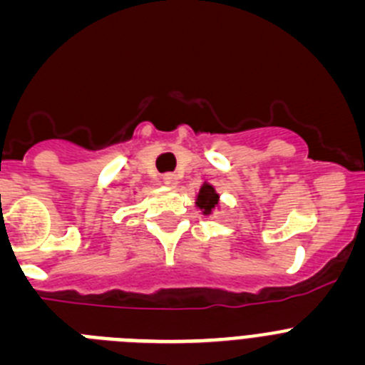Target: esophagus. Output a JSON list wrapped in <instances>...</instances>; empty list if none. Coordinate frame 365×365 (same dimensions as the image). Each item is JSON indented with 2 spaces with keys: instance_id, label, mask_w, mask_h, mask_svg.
<instances>
[{
  "instance_id": "esophagus-1",
  "label": "esophagus",
  "mask_w": 365,
  "mask_h": 365,
  "mask_svg": "<svg viewBox=\"0 0 365 365\" xmlns=\"http://www.w3.org/2000/svg\"><path fill=\"white\" fill-rule=\"evenodd\" d=\"M163 182L166 186H175L177 185V175H175V173H164Z\"/></svg>"
}]
</instances>
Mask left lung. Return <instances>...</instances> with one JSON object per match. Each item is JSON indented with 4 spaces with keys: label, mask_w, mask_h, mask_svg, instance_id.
Here are the masks:
<instances>
[{
    "label": "left lung",
    "mask_w": 365,
    "mask_h": 365,
    "mask_svg": "<svg viewBox=\"0 0 365 365\" xmlns=\"http://www.w3.org/2000/svg\"><path fill=\"white\" fill-rule=\"evenodd\" d=\"M217 193H215V190L212 188L210 185H205L201 188V192H199V197H197V206L201 208L205 214H210L212 208H214L215 205H217Z\"/></svg>",
    "instance_id": "left-lung-1"
}]
</instances>
